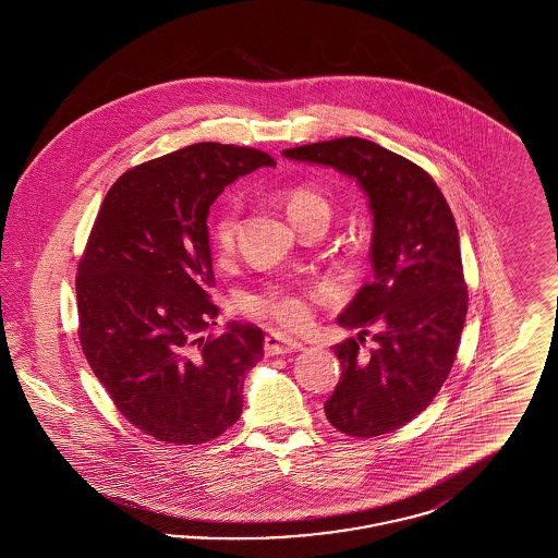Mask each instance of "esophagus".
<instances>
[{
    "instance_id": "1",
    "label": "esophagus",
    "mask_w": 558,
    "mask_h": 558,
    "mask_svg": "<svg viewBox=\"0 0 558 558\" xmlns=\"http://www.w3.org/2000/svg\"><path fill=\"white\" fill-rule=\"evenodd\" d=\"M303 343H299L296 339H292L284 332H271L266 337L267 355H282V353H292V351H301Z\"/></svg>"
}]
</instances>
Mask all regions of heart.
<instances>
[{"label": "heart", "mask_w": 558, "mask_h": 558, "mask_svg": "<svg viewBox=\"0 0 558 558\" xmlns=\"http://www.w3.org/2000/svg\"><path fill=\"white\" fill-rule=\"evenodd\" d=\"M287 211L292 223L305 217H330L328 198L312 186H294L287 192ZM239 198H226L211 219V242L217 253H228L234 246L240 219ZM316 292L296 291L280 284H269L262 291L251 292L244 299V310L255 318L271 319L284 328H305L314 318Z\"/></svg>", "instance_id": "b5f03b06"}]
</instances>
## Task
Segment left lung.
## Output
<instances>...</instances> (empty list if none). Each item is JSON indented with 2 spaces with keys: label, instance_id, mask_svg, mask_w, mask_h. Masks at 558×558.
Here are the masks:
<instances>
[{
  "label": "left lung",
  "instance_id": "obj_1",
  "mask_svg": "<svg viewBox=\"0 0 558 558\" xmlns=\"http://www.w3.org/2000/svg\"><path fill=\"white\" fill-rule=\"evenodd\" d=\"M282 155L332 167L368 196L374 278L337 318L360 335L332 347L343 372L324 412L353 437L391 433L439 393L464 328L469 294L450 205L425 169L371 140L337 137ZM371 327L377 347L364 354Z\"/></svg>",
  "mask_w": 558,
  "mask_h": 558
}]
</instances>
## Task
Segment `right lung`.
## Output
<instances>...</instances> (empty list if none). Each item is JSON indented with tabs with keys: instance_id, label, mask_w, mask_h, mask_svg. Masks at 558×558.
I'll list each match as a JSON object with an SVG mask.
<instances>
[{
	"instance_id": "obj_1",
	"label": "right lung",
	"mask_w": 558,
	"mask_h": 558,
	"mask_svg": "<svg viewBox=\"0 0 558 558\" xmlns=\"http://www.w3.org/2000/svg\"><path fill=\"white\" fill-rule=\"evenodd\" d=\"M276 160L257 148L201 142L125 171L105 196L77 276L81 349L119 412L146 435L196 446L242 414L246 372L264 330L219 307L209 207L240 175Z\"/></svg>"
}]
</instances>
